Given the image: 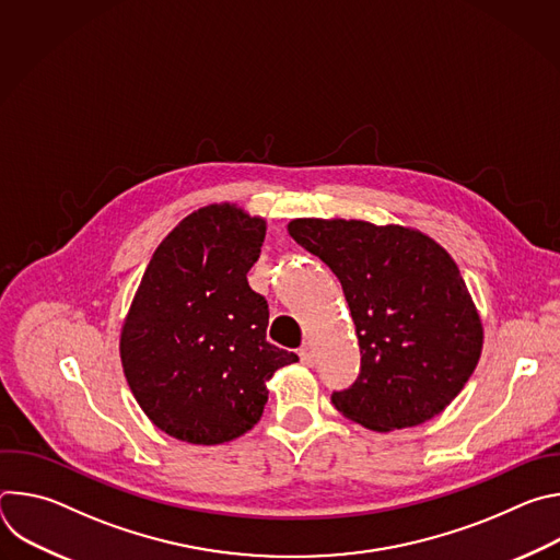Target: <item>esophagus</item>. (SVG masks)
<instances>
[{
  "mask_svg": "<svg viewBox=\"0 0 560 560\" xmlns=\"http://www.w3.org/2000/svg\"><path fill=\"white\" fill-rule=\"evenodd\" d=\"M299 357H301V363H305V365H314V363H316V354H314L312 343H305V346L299 350Z\"/></svg>",
  "mask_w": 560,
  "mask_h": 560,
  "instance_id": "34e87169",
  "label": "esophagus"
}]
</instances>
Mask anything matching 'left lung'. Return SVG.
<instances>
[{"mask_svg": "<svg viewBox=\"0 0 560 560\" xmlns=\"http://www.w3.org/2000/svg\"><path fill=\"white\" fill-rule=\"evenodd\" d=\"M294 242L341 281L361 370L332 392L368 430L415 428L441 415L471 376L483 326L454 259L428 234L357 219H294Z\"/></svg>", "mask_w": 560, "mask_h": 560, "instance_id": "left-lung-1", "label": "left lung"}]
</instances>
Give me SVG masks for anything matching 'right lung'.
I'll return each instance as SVG.
<instances>
[{
	"instance_id": "1",
	"label": "right lung",
	"mask_w": 560,
	"mask_h": 560,
	"mask_svg": "<svg viewBox=\"0 0 560 560\" xmlns=\"http://www.w3.org/2000/svg\"><path fill=\"white\" fill-rule=\"evenodd\" d=\"M266 221L232 203L188 214L154 250L121 330L126 381L171 436L217 445L246 434L266 381L299 361L266 339L268 301L248 285Z\"/></svg>"
}]
</instances>
